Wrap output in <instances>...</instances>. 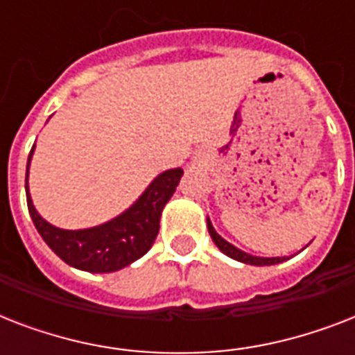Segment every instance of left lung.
Returning <instances> with one entry per match:
<instances>
[{
	"instance_id": "obj_1",
	"label": "left lung",
	"mask_w": 355,
	"mask_h": 355,
	"mask_svg": "<svg viewBox=\"0 0 355 355\" xmlns=\"http://www.w3.org/2000/svg\"><path fill=\"white\" fill-rule=\"evenodd\" d=\"M206 225H208V232H210L211 239L217 245V248L221 250L223 254H227L228 258L236 259V261H241V263L247 265H256V267H265V265H276V263H284L286 259H289L287 256H276V258H263V256H254V254H248L241 248H237L236 245L228 243L225 237H221L216 232V228L211 225L210 217H206Z\"/></svg>"
}]
</instances>
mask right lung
Masks as SVG:
<instances>
[{
  "label": "right lung",
  "mask_w": 355,
  "mask_h": 355,
  "mask_svg": "<svg viewBox=\"0 0 355 355\" xmlns=\"http://www.w3.org/2000/svg\"><path fill=\"white\" fill-rule=\"evenodd\" d=\"M35 147L36 145H33L31 149L25 171L27 208L38 234L58 258L69 267L103 275L125 269L147 254L160 230L162 210L182 178V167L167 169L153 178L144 193L110 221L90 228L68 230L46 221L33 205L29 193V166Z\"/></svg>",
  "instance_id": "add662e5"
}]
</instances>
